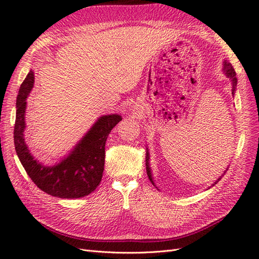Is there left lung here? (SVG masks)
Instances as JSON below:
<instances>
[{"label": "left lung", "instance_id": "left-lung-1", "mask_svg": "<svg viewBox=\"0 0 259 259\" xmlns=\"http://www.w3.org/2000/svg\"><path fill=\"white\" fill-rule=\"evenodd\" d=\"M223 71H224L225 75L227 76V78L230 79L231 87H233V89H231V94H233V96H235L236 89H237V77H236V71H235V69L233 68V66H231V63H230L229 61H227V60L224 61ZM145 164H146V173H147V177H149L150 181L152 182L153 186H154V187L157 189L156 184H155V182H154V179H153V176H152V170H151V165H150V152H149V149H147V147H146V160H145ZM228 167H229V166L226 167V170L224 171V173L221 174V176L217 179V180H215V181L212 183V186H211V187H213L214 184H217L218 181H220V179L225 176V173L227 172V170H228ZM208 189H210V188H208ZM157 190H159V189H157Z\"/></svg>", "mask_w": 259, "mask_h": 259}]
</instances>
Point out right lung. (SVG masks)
<instances>
[{
    "mask_svg": "<svg viewBox=\"0 0 259 259\" xmlns=\"http://www.w3.org/2000/svg\"><path fill=\"white\" fill-rule=\"evenodd\" d=\"M33 86L34 72L30 70L21 83L17 96L14 146L21 164L35 186L50 196L62 199L88 196L102 181L105 144L110 131L122 120V116L118 114L100 116L60 162L55 165H45L31 154L24 139L26 98Z\"/></svg>",
    "mask_w": 259,
    "mask_h": 259,
    "instance_id": "obj_1",
    "label": "right lung"
}]
</instances>
